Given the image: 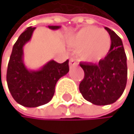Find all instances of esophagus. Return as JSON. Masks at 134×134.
<instances>
[{"instance_id":"1","label":"esophagus","mask_w":134,"mask_h":134,"mask_svg":"<svg viewBox=\"0 0 134 134\" xmlns=\"http://www.w3.org/2000/svg\"><path fill=\"white\" fill-rule=\"evenodd\" d=\"M77 64V61L75 60V59H74V58H71V59H70V62H69V66H70V68H73V66H76Z\"/></svg>"}]
</instances>
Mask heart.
<instances>
[{
	"instance_id": "heart-1",
	"label": "heart",
	"mask_w": 134,
	"mask_h": 134,
	"mask_svg": "<svg viewBox=\"0 0 134 134\" xmlns=\"http://www.w3.org/2000/svg\"><path fill=\"white\" fill-rule=\"evenodd\" d=\"M69 44L76 51H80L83 60L93 63L105 57L110 49L111 38L106 30L87 26L71 36Z\"/></svg>"
}]
</instances>
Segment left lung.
I'll use <instances>...</instances> for the list:
<instances>
[{
    "mask_svg": "<svg viewBox=\"0 0 134 134\" xmlns=\"http://www.w3.org/2000/svg\"><path fill=\"white\" fill-rule=\"evenodd\" d=\"M110 35L109 53L98 64L80 63L84 78L80 83L83 98L96 105H107L120 98L127 83V58L121 38L105 27Z\"/></svg>",
    "mask_w": 134,
    "mask_h": 134,
    "instance_id": "8db88e82",
    "label": "left lung"
}]
</instances>
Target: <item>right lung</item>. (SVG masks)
Listing matches in <instances>:
<instances>
[{"mask_svg": "<svg viewBox=\"0 0 134 134\" xmlns=\"http://www.w3.org/2000/svg\"><path fill=\"white\" fill-rule=\"evenodd\" d=\"M59 25H48L59 30ZM35 27H28L15 42L8 64L6 80L13 98L18 104L35 108L47 104L54 94L57 81L69 71V61L59 63L50 60L39 70H29L24 63L23 47L31 38Z\"/></svg>", "mask_w": 134, "mask_h": 134, "instance_id": "right-lung-1", "label": "right lung"}]
</instances>
